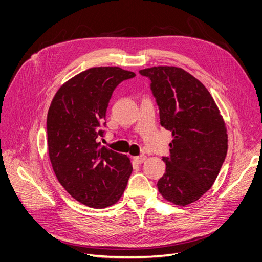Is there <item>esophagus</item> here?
Returning <instances> with one entry per match:
<instances>
[{"mask_svg": "<svg viewBox=\"0 0 262 262\" xmlns=\"http://www.w3.org/2000/svg\"><path fill=\"white\" fill-rule=\"evenodd\" d=\"M134 160L137 161L138 163H143V162L146 160V156H145V155H141V156H138V157H135Z\"/></svg>", "mask_w": 262, "mask_h": 262, "instance_id": "34e87169", "label": "esophagus"}]
</instances>
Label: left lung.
<instances>
[{"label":"left lung","instance_id":"8db88e82","mask_svg":"<svg viewBox=\"0 0 262 262\" xmlns=\"http://www.w3.org/2000/svg\"><path fill=\"white\" fill-rule=\"evenodd\" d=\"M140 74L150 80L160 124L173 134L158 190L174 204H190L212 187L225 161L224 119L203 83L183 69L155 67Z\"/></svg>","mask_w":262,"mask_h":262}]
</instances>
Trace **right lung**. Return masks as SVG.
<instances>
[{
  "label": "right lung",
  "instance_id": "1",
  "mask_svg": "<svg viewBox=\"0 0 262 262\" xmlns=\"http://www.w3.org/2000/svg\"><path fill=\"white\" fill-rule=\"evenodd\" d=\"M133 72L117 67L92 68L62 86L47 115L48 154L64 189L83 205L107 207L122 195L132 173L125 155L98 142L106 127L114 90Z\"/></svg>",
  "mask_w": 262,
  "mask_h": 262
}]
</instances>
